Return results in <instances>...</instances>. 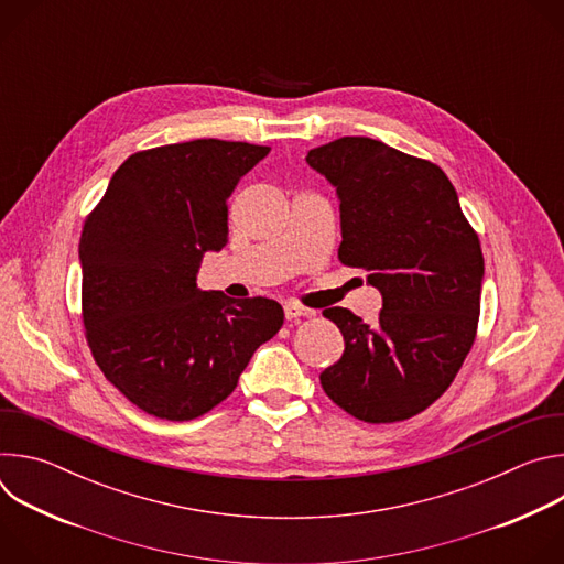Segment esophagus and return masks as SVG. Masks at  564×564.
Masks as SVG:
<instances>
[{
    "instance_id": "1",
    "label": "esophagus",
    "mask_w": 564,
    "mask_h": 564,
    "mask_svg": "<svg viewBox=\"0 0 564 564\" xmlns=\"http://www.w3.org/2000/svg\"><path fill=\"white\" fill-rule=\"evenodd\" d=\"M310 314H312V312L305 310V307H301V305H294V303H288V305H285V318H288V321H296V318L310 316Z\"/></svg>"
}]
</instances>
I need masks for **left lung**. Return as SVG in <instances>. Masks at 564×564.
I'll list each match as a JSON object with an SVG mask.
<instances>
[{
    "mask_svg": "<svg viewBox=\"0 0 564 564\" xmlns=\"http://www.w3.org/2000/svg\"><path fill=\"white\" fill-rule=\"evenodd\" d=\"M305 160L341 200L339 261L364 270L383 299L375 326L346 307L324 310L346 350L321 386L361 422L409 420L444 394L475 341L479 238L431 160L361 135L310 149Z\"/></svg>",
    "mask_w": 564,
    "mask_h": 564,
    "instance_id": "8db88e82",
    "label": "left lung"
}]
</instances>
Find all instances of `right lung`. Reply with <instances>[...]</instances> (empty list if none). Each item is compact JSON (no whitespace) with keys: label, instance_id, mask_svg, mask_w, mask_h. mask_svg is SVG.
<instances>
[{"label":"right lung","instance_id":"right-lung-1","mask_svg":"<svg viewBox=\"0 0 564 564\" xmlns=\"http://www.w3.org/2000/svg\"><path fill=\"white\" fill-rule=\"evenodd\" d=\"M270 147L200 138L129 155L79 236L83 321L105 377L140 411L189 422L227 399L283 326L265 296L203 292L227 243V198Z\"/></svg>","mask_w":564,"mask_h":564}]
</instances>
